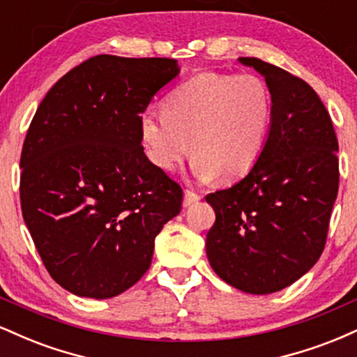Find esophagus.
I'll list each match as a JSON object with an SVG mask.
<instances>
[{"instance_id": "obj_1", "label": "esophagus", "mask_w": 357, "mask_h": 357, "mask_svg": "<svg viewBox=\"0 0 357 357\" xmlns=\"http://www.w3.org/2000/svg\"><path fill=\"white\" fill-rule=\"evenodd\" d=\"M199 199H202V196H199V195H196V192H192V191H186V192H184L183 206H184V208L191 206V204L198 203V202H199Z\"/></svg>"}]
</instances>
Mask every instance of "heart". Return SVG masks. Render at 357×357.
<instances>
[{
  "label": "heart",
  "instance_id": "1",
  "mask_svg": "<svg viewBox=\"0 0 357 357\" xmlns=\"http://www.w3.org/2000/svg\"><path fill=\"white\" fill-rule=\"evenodd\" d=\"M162 116L139 121L147 158L173 173L195 153L192 174L202 181H233L252 171L267 144L272 96L260 77L204 72L191 77L162 104Z\"/></svg>",
  "mask_w": 357,
  "mask_h": 357
}]
</instances>
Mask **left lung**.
<instances>
[{
  "mask_svg": "<svg viewBox=\"0 0 357 357\" xmlns=\"http://www.w3.org/2000/svg\"><path fill=\"white\" fill-rule=\"evenodd\" d=\"M238 61L267 82L272 121L252 171L206 196L216 213L206 255L227 284L265 296L292 285L321 257L337 198L339 146L333 121L307 82L258 59Z\"/></svg>",
  "mask_w": 357,
  "mask_h": 357,
  "instance_id": "obj_1",
  "label": "left lung"
}]
</instances>
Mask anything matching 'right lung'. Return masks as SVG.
Instances as JSON below:
<instances>
[{"label": "right lung", "mask_w": 357, "mask_h": 357, "mask_svg": "<svg viewBox=\"0 0 357 357\" xmlns=\"http://www.w3.org/2000/svg\"><path fill=\"white\" fill-rule=\"evenodd\" d=\"M179 72L174 59L93 56L36 109L20 161L23 220L48 273L75 296L110 298L132 287L181 211L183 190L146 158L139 130Z\"/></svg>", "instance_id": "add662e5"}]
</instances>
